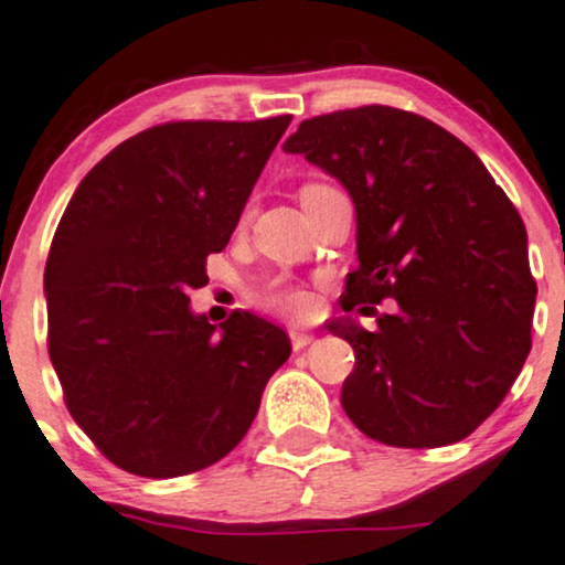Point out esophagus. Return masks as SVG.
Masks as SVG:
<instances>
[{"label": "esophagus", "instance_id": "esophagus-1", "mask_svg": "<svg viewBox=\"0 0 565 565\" xmlns=\"http://www.w3.org/2000/svg\"><path fill=\"white\" fill-rule=\"evenodd\" d=\"M289 339H291V348L302 350L312 342V334H302V331H289Z\"/></svg>", "mask_w": 565, "mask_h": 565}]
</instances>
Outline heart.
<instances>
[{
  "instance_id": "b5f03b06",
  "label": "heart",
  "mask_w": 565,
  "mask_h": 565,
  "mask_svg": "<svg viewBox=\"0 0 565 565\" xmlns=\"http://www.w3.org/2000/svg\"><path fill=\"white\" fill-rule=\"evenodd\" d=\"M260 300L265 308L284 312L289 318H308L316 310V300H312L310 291L291 287V284H274L263 291Z\"/></svg>"
}]
</instances>
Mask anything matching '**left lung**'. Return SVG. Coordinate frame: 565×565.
<instances>
[{
	"instance_id": "1",
	"label": "left lung",
	"mask_w": 565,
	"mask_h": 565,
	"mask_svg": "<svg viewBox=\"0 0 565 565\" xmlns=\"http://www.w3.org/2000/svg\"><path fill=\"white\" fill-rule=\"evenodd\" d=\"M284 152L348 189L358 270L342 310L376 312L365 331L329 323L355 350L342 407L390 447H445L498 411L532 350L536 284L519 210L458 136L397 107L365 105L302 120Z\"/></svg>"
}]
</instances>
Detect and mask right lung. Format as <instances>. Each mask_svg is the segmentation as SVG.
Instances as JSON below:
<instances>
[{
    "label": "right lung",
    "mask_w": 565,
    "mask_h": 565,
    "mask_svg": "<svg viewBox=\"0 0 565 565\" xmlns=\"http://www.w3.org/2000/svg\"><path fill=\"white\" fill-rule=\"evenodd\" d=\"M291 115L173 120L102 158L44 268L46 348L67 411L110 463L173 479L217 463L257 416L289 337L253 312L215 331L189 295L226 247Z\"/></svg>",
    "instance_id": "add662e5"
}]
</instances>
